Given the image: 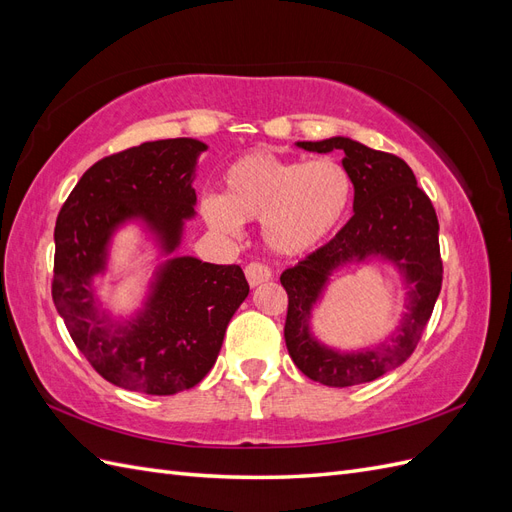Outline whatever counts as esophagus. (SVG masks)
Masks as SVG:
<instances>
[{"label":"esophagus","mask_w":512,"mask_h":512,"mask_svg":"<svg viewBox=\"0 0 512 512\" xmlns=\"http://www.w3.org/2000/svg\"><path fill=\"white\" fill-rule=\"evenodd\" d=\"M245 277H247V284L256 288L271 280V269L267 265H262V262H250V265L245 267Z\"/></svg>","instance_id":"esophagus-1"}]
</instances>
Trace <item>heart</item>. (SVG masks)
Here are the masks:
<instances>
[{
	"label": "heart",
	"instance_id": "obj_1",
	"mask_svg": "<svg viewBox=\"0 0 512 512\" xmlns=\"http://www.w3.org/2000/svg\"><path fill=\"white\" fill-rule=\"evenodd\" d=\"M222 196L203 200L211 228L237 235L241 222H262V237L275 254L299 256L327 241L352 203L348 170L329 158L284 160L252 151L224 173Z\"/></svg>",
	"mask_w": 512,
	"mask_h": 512
}]
</instances>
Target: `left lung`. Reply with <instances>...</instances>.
<instances>
[{"label":"left lung","mask_w":512,"mask_h":512,"mask_svg":"<svg viewBox=\"0 0 512 512\" xmlns=\"http://www.w3.org/2000/svg\"><path fill=\"white\" fill-rule=\"evenodd\" d=\"M305 151H344L354 185V215L316 252L280 277L288 292L286 348L307 378L324 386H352L380 378L414 352L442 288L438 215L418 188L412 168L393 153L369 149L346 136L297 143ZM380 257L405 277L407 312L380 345L342 353L320 345L311 333V312L333 270L350 261Z\"/></svg>","instance_id":"8db88e82"}]
</instances>
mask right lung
<instances>
[{
	"mask_svg": "<svg viewBox=\"0 0 512 512\" xmlns=\"http://www.w3.org/2000/svg\"><path fill=\"white\" fill-rule=\"evenodd\" d=\"M196 138H166L113 153L74 185L55 224L53 303L72 342L98 374L121 389L175 395L203 380L218 359L230 318L250 286L239 265L194 256L164 260L143 309L115 320L96 297L108 247L128 222H141L164 256L194 218Z\"/></svg>",
	"mask_w": 512,
	"mask_h": 512,
	"instance_id": "1",
	"label": "right lung"
}]
</instances>
